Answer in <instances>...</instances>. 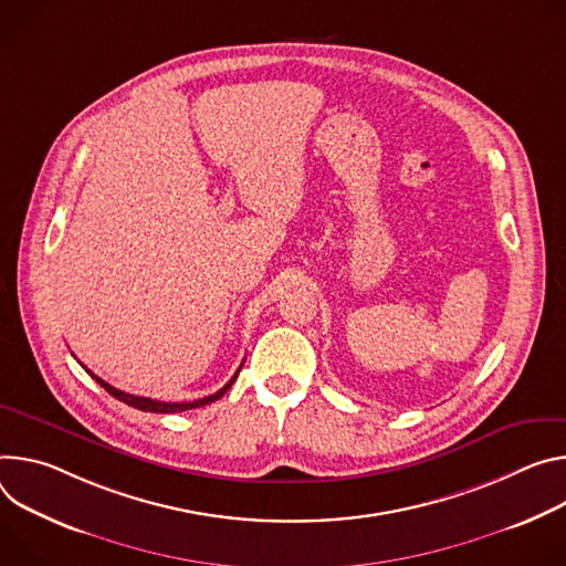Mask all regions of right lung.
<instances>
[{
    "mask_svg": "<svg viewBox=\"0 0 566 566\" xmlns=\"http://www.w3.org/2000/svg\"><path fill=\"white\" fill-rule=\"evenodd\" d=\"M85 368V366H83ZM242 368V366H240ZM240 368L235 370V375L233 378L220 389V391H216V394H211V396H207V398H200V400H193V402H161V400H153V398H142V396H133V394H125V391H118V389H114L112 385H107L105 380H101V378H96V375L90 370V368H85L92 378L109 394V396H114L116 400H120V402H125V405H130V407H135V409H139V411H150V413H177V411H188V409H198V407H205V405H211V402H216V400H220L229 389H231V385L235 382V378H238V373H240Z\"/></svg>",
    "mask_w": 566,
    "mask_h": 566,
    "instance_id": "add662e5",
    "label": "right lung"
}]
</instances>
